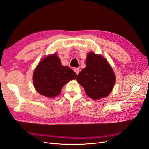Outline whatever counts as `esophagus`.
I'll use <instances>...</instances> for the list:
<instances>
[{
	"instance_id": "1",
	"label": "esophagus",
	"mask_w": 149,
	"mask_h": 149,
	"mask_svg": "<svg viewBox=\"0 0 149 149\" xmlns=\"http://www.w3.org/2000/svg\"><path fill=\"white\" fill-rule=\"evenodd\" d=\"M74 71L76 72V74H78L79 72V68H74Z\"/></svg>"
}]
</instances>
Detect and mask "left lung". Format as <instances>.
Masks as SVG:
<instances>
[{
    "mask_svg": "<svg viewBox=\"0 0 149 149\" xmlns=\"http://www.w3.org/2000/svg\"><path fill=\"white\" fill-rule=\"evenodd\" d=\"M77 81L87 95L94 100L109 95L115 83V74L107 61L100 55L90 52L86 59V67L78 74Z\"/></svg>",
    "mask_w": 149,
    "mask_h": 149,
    "instance_id": "obj_1",
    "label": "left lung"
}]
</instances>
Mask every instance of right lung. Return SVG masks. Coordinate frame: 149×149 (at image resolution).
I'll list each match as a JSON object with an SVG mask.
<instances>
[{
  "label": "right lung",
  "mask_w": 149,
  "mask_h": 149,
  "mask_svg": "<svg viewBox=\"0 0 149 149\" xmlns=\"http://www.w3.org/2000/svg\"><path fill=\"white\" fill-rule=\"evenodd\" d=\"M77 78L68 66H63L56 54L43 59L33 72V84L41 95L53 98L58 95L66 83Z\"/></svg>",
  "instance_id": "obj_1"
}]
</instances>
